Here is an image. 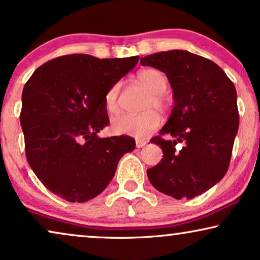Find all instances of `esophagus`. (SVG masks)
I'll use <instances>...</instances> for the list:
<instances>
[{
  "label": "esophagus",
  "mask_w": 260,
  "mask_h": 260,
  "mask_svg": "<svg viewBox=\"0 0 260 260\" xmlns=\"http://www.w3.org/2000/svg\"><path fill=\"white\" fill-rule=\"evenodd\" d=\"M145 144H147V142L143 141V140H137V141H136V147H137L138 149L143 148Z\"/></svg>",
  "instance_id": "1"
}]
</instances>
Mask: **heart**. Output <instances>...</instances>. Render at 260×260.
I'll return each instance as SVG.
<instances>
[{
  "label": "heart",
  "instance_id": "obj_1",
  "mask_svg": "<svg viewBox=\"0 0 260 260\" xmlns=\"http://www.w3.org/2000/svg\"><path fill=\"white\" fill-rule=\"evenodd\" d=\"M137 80L150 92L143 105L144 112L140 115H119L112 118L111 130L117 135H129L138 138H143L157 129L161 118L155 111H165L168 106L163 92L168 86V79L166 74L156 69H147L137 74ZM119 92L120 84L117 83L109 88L105 94V108L110 115H115L119 111Z\"/></svg>",
  "mask_w": 260,
  "mask_h": 260
}]
</instances>
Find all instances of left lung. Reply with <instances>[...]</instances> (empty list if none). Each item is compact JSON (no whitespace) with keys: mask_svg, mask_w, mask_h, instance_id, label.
<instances>
[{"mask_svg":"<svg viewBox=\"0 0 260 260\" xmlns=\"http://www.w3.org/2000/svg\"><path fill=\"white\" fill-rule=\"evenodd\" d=\"M166 73L174 108L159 136L151 138L163 151L147 170L149 181L174 199H193L212 188L229 169L239 127L237 91L215 62L187 51H168L141 59ZM162 134L172 138L165 140ZM182 143L177 149L176 144Z\"/></svg>","mask_w":260,"mask_h":260,"instance_id":"left-lung-1","label":"left lung"}]
</instances>
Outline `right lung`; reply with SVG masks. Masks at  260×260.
<instances>
[{
    "label": "right lung",
    "mask_w": 260,
    "mask_h": 260,
    "mask_svg": "<svg viewBox=\"0 0 260 260\" xmlns=\"http://www.w3.org/2000/svg\"><path fill=\"white\" fill-rule=\"evenodd\" d=\"M138 59L62 55L35 70L24 85L20 122L27 161L63 200L85 202L101 194L122 156L136 147L131 137L101 138L98 133L110 122L106 92Z\"/></svg>",
    "instance_id": "right-lung-1"
}]
</instances>
